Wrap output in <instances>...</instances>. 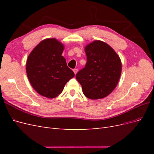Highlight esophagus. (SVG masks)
<instances>
[{
    "label": "esophagus",
    "instance_id": "1",
    "mask_svg": "<svg viewBox=\"0 0 154 154\" xmlns=\"http://www.w3.org/2000/svg\"><path fill=\"white\" fill-rule=\"evenodd\" d=\"M73 71H74V74H76L77 72H78V69H73Z\"/></svg>",
    "mask_w": 154,
    "mask_h": 154
}]
</instances>
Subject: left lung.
<instances>
[{"mask_svg": "<svg viewBox=\"0 0 154 154\" xmlns=\"http://www.w3.org/2000/svg\"><path fill=\"white\" fill-rule=\"evenodd\" d=\"M85 52L87 63L76 74V80L87 98H104L118 85L122 74V61L116 51L101 40L88 44Z\"/></svg>", "mask_w": 154, "mask_h": 154, "instance_id": "1", "label": "left lung"}]
</instances>
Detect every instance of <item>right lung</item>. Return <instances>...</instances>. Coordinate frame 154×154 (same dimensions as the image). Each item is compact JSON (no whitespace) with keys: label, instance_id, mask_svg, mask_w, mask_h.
I'll return each mask as SVG.
<instances>
[{"label":"right lung","instance_id":"add662e5","mask_svg":"<svg viewBox=\"0 0 154 154\" xmlns=\"http://www.w3.org/2000/svg\"><path fill=\"white\" fill-rule=\"evenodd\" d=\"M63 44L56 38L41 41L28 56L26 73L32 88L41 96L54 98L74 76L62 56Z\"/></svg>","mask_w":154,"mask_h":154}]
</instances>
